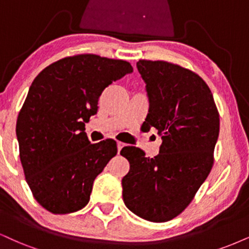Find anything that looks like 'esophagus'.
<instances>
[{"instance_id": "1", "label": "esophagus", "mask_w": 249, "mask_h": 249, "mask_svg": "<svg viewBox=\"0 0 249 249\" xmlns=\"http://www.w3.org/2000/svg\"><path fill=\"white\" fill-rule=\"evenodd\" d=\"M125 145V144L124 143H122V142H118V150H119V152L120 151H121V149L122 148H124V146Z\"/></svg>"}]
</instances>
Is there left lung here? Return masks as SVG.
<instances>
[{"instance_id":"1","label":"left lung","mask_w":249,"mask_h":249,"mask_svg":"<svg viewBox=\"0 0 249 249\" xmlns=\"http://www.w3.org/2000/svg\"><path fill=\"white\" fill-rule=\"evenodd\" d=\"M145 83L149 113L143 125L156 128L162 143L153 158L136 146L121 156L130 170L122 179L125 207L153 223L173 219L188 207L213 164L219 114L203 79L165 61L136 63Z\"/></svg>"}]
</instances>
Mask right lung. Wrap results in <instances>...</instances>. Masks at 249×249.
Here are the masks:
<instances>
[{
    "label": "right lung",
    "mask_w": 249,
    "mask_h": 249,
    "mask_svg": "<svg viewBox=\"0 0 249 249\" xmlns=\"http://www.w3.org/2000/svg\"><path fill=\"white\" fill-rule=\"evenodd\" d=\"M130 72L127 61L82 54L52 63L32 82L16 134L26 182L46 210L71 213L89 203L94 179L118 148L110 139L91 144L85 124L105 88Z\"/></svg>",
    "instance_id": "1"
}]
</instances>
